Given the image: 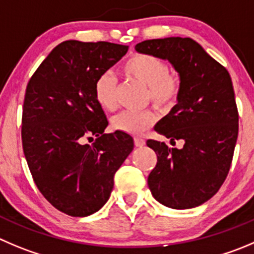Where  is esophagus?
I'll return each mask as SVG.
<instances>
[{
    "instance_id": "esophagus-1",
    "label": "esophagus",
    "mask_w": 254,
    "mask_h": 254,
    "mask_svg": "<svg viewBox=\"0 0 254 254\" xmlns=\"http://www.w3.org/2000/svg\"><path fill=\"white\" fill-rule=\"evenodd\" d=\"M134 144H136V147H143L146 144V141L143 138H141V137H136L134 138Z\"/></svg>"
}]
</instances>
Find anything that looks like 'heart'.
<instances>
[{"label": "heart", "instance_id": "obj_1", "mask_svg": "<svg viewBox=\"0 0 254 254\" xmlns=\"http://www.w3.org/2000/svg\"><path fill=\"white\" fill-rule=\"evenodd\" d=\"M127 77L136 79L147 87V97L159 107H170L177 101L181 92V79L177 73L168 71L165 61L147 53H137L123 64ZM95 98L101 108L113 111L117 107L116 79L112 73L105 72L95 82ZM152 111L122 112L112 120V127L129 134H139L156 122Z\"/></svg>", "mask_w": 254, "mask_h": 254}]
</instances>
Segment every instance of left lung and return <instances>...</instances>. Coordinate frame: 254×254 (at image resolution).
<instances>
[{"label":"left lung","instance_id":"left-lung-1","mask_svg":"<svg viewBox=\"0 0 254 254\" xmlns=\"http://www.w3.org/2000/svg\"><path fill=\"white\" fill-rule=\"evenodd\" d=\"M138 53L168 61L181 79L177 105L154 131L182 148L148 139L157 165L148 176L156 201L173 209L201 206L213 197L228 175L238 136V111L228 71L190 37L147 40Z\"/></svg>","mask_w":254,"mask_h":254}]
</instances>
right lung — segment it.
<instances>
[{"label":"right lung","instance_id":"obj_1","mask_svg":"<svg viewBox=\"0 0 254 254\" xmlns=\"http://www.w3.org/2000/svg\"><path fill=\"white\" fill-rule=\"evenodd\" d=\"M128 51L110 42L69 40L53 48L31 77L22 113V146L43 197L72 217L100 211L113 176L133 149L128 133H105L108 121L95 82ZM96 135L95 144L84 139ZM92 138V137H91Z\"/></svg>","mask_w":254,"mask_h":254}]
</instances>
